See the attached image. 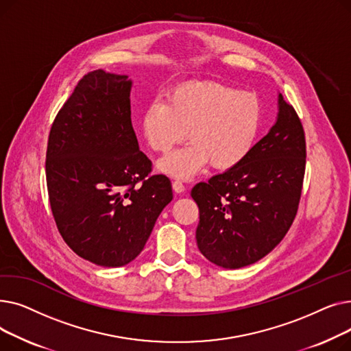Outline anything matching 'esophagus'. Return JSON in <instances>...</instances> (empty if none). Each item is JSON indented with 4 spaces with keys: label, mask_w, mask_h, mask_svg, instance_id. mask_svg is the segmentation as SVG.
<instances>
[{
    "label": "esophagus",
    "mask_w": 351,
    "mask_h": 351,
    "mask_svg": "<svg viewBox=\"0 0 351 351\" xmlns=\"http://www.w3.org/2000/svg\"><path fill=\"white\" fill-rule=\"evenodd\" d=\"M172 188H173V191L176 192V193H182V192H185V185H183V182H180V180H173L172 182Z\"/></svg>",
    "instance_id": "34e87169"
}]
</instances>
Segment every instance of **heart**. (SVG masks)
<instances>
[{"mask_svg":"<svg viewBox=\"0 0 351 351\" xmlns=\"http://www.w3.org/2000/svg\"><path fill=\"white\" fill-rule=\"evenodd\" d=\"M263 121L262 105L249 92L215 81H189L168 98H155L142 114V135L152 151L166 154L158 169L179 179L197 175L209 163L216 171L234 168L252 152Z\"/></svg>","mask_w":351,"mask_h":351,"instance_id":"heart-1","label":"heart"}]
</instances>
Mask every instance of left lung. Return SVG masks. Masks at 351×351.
Returning <instances> with one entry per match:
<instances>
[{
    "instance_id": "8db88e82",
    "label": "left lung",
    "mask_w": 351,
    "mask_h": 351,
    "mask_svg": "<svg viewBox=\"0 0 351 351\" xmlns=\"http://www.w3.org/2000/svg\"><path fill=\"white\" fill-rule=\"evenodd\" d=\"M306 169V138L294 108L279 94V115L243 162L199 182L196 242L216 266L241 269L278 246L296 217Z\"/></svg>"
}]
</instances>
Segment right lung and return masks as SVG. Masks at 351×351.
Returning <instances> with one entry per match:
<instances>
[{
  "instance_id": "right-lung-1",
  "label": "right lung",
  "mask_w": 351,
  "mask_h": 351,
  "mask_svg": "<svg viewBox=\"0 0 351 351\" xmlns=\"http://www.w3.org/2000/svg\"><path fill=\"white\" fill-rule=\"evenodd\" d=\"M131 80L88 72L55 117L47 146L49 205L65 243L82 259L119 267L142 252L173 197L152 175L131 121Z\"/></svg>"
}]
</instances>
